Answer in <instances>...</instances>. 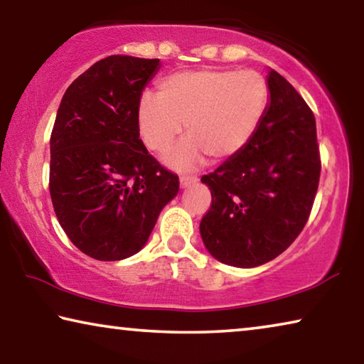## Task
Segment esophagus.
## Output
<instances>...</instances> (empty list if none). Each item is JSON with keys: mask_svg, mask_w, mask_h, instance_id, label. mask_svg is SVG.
Wrapping results in <instances>:
<instances>
[{"mask_svg": "<svg viewBox=\"0 0 364 364\" xmlns=\"http://www.w3.org/2000/svg\"><path fill=\"white\" fill-rule=\"evenodd\" d=\"M196 181H197L196 176H183V178H180V186L184 189V188L191 186V184H194Z\"/></svg>", "mask_w": 364, "mask_h": 364, "instance_id": "1", "label": "esophagus"}]
</instances>
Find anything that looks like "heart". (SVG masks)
I'll return each mask as SVG.
<instances>
[{
  "mask_svg": "<svg viewBox=\"0 0 364 364\" xmlns=\"http://www.w3.org/2000/svg\"><path fill=\"white\" fill-rule=\"evenodd\" d=\"M269 90L260 73L204 67L175 72L160 80L159 95L139 97L136 119L143 143L162 152L183 132L189 136L167 154V164L191 171L234 157L247 146L267 112Z\"/></svg>",
  "mask_w": 364,
  "mask_h": 364,
  "instance_id": "1",
  "label": "heart"
}]
</instances>
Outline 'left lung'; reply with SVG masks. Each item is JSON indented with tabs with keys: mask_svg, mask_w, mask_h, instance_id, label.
Returning a JSON list of instances; mask_svg holds the SVG:
<instances>
[{
	"mask_svg": "<svg viewBox=\"0 0 364 364\" xmlns=\"http://www.w3.org/2000/svg\"><path fill=\"white\" fill-rule=\"evenodd\" d=\"M267 83V112L254 138L200 178L212 194L202 241L213 258L237 268L260 267L295 241L321 173L311 109L276 70H268Z\"/></svg>",
	"mask_w": 364,
	"mask_h": 364,
	"instance_id": "1",
	"label": "left lung"
}]
</instances>
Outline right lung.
<instances>
[{"mask_svg": "<svg viewBox=\"0 0 364 364\" xmlns=\"http://www.w3.org/2000/svg\"><path fill=\"white\" fill-rule=\"evenodd\" d=\"M159 59L109 56L67 91L51 133L49 193L75 247L101 262L144 247L162 208L180 191L139 139L138 101Z\"/></svg>", "mask_w": 364, "mask_h": 364, "instance_id": "add662e5", "label": "right lung"}]
</instances>
